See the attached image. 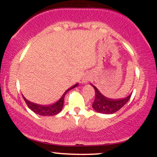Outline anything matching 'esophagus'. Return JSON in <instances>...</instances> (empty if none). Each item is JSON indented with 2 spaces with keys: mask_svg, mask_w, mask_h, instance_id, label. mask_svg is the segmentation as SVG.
<instances>
[{
  "mask_svg": "<svg viewBox=\"0 0 157 157\" xmlns=\"http://www.w3.org/2000/svg\"><path fill=\"white\" fill-rule=\"evenodd\" d=\"M89 80H90V77H88V76H86V77H84V79H83V82H85V83H87V82H89Z\"/></svg>",
  "mask_w": 157,
  "mask_h": 157,
  "instance_id": "34e87169",
  "label": "esophagus"
}]
</instances>
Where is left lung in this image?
Masks as SVG:
<instances>
[{"instance_id":"left-lung-1","label":"left lung","mask_w":157,"mask_h":157,"mask_svg":"<svg viewBox=\"0 0 157 157\" xmlns=\"http://www.w3.org/2000/svg\"><path fill=\"white\" fill-rule=\"evenodd\" d=\"M91 86L95 90V98L92 104V107L95 111L99 113L111 114V113L117 112L122 107H123L131 98V94L127 97L118 99V100L108 98L103 96L94 85H91Z\"/></svg>"}]
</instances>
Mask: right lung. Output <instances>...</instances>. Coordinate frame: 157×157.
I'll list each match as a JSON object with an SVG mask.
<instances>
[{"label":"right lung","instance_id":"add662e5","mask_svg":"<svg viewBox=\"0 0 157 157\" xmlns=\"http://www.w3.org/2000/svg\"><path fill=\"white\" fill-rule=\"evenodd\" d=\"M78 84L75 85L72 87H71L70 89H68L65 91V93L63 94V96L61 97V98L55 103L49 105H38V104L33 103V102L29 101L28 100H26L24 97V101L26 102L27 106L32 111H33L35 113H37L39 115H42V116H54V115L57 114L58 113H60L61 110L63 109V102H64V97L66 96V93L68 92L69 90L75 88Z\"/></svg>","mask_w":157,"mask_h":157}]
</instances>
